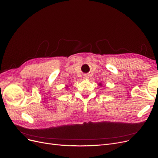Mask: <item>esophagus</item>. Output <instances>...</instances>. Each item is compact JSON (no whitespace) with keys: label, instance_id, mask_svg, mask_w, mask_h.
I'll return each instance as SVG.
<instances>
[{"label":"esophagus","instance_id":"esophagus-1","mask_svg":"<svg viewBox=\"0 0 158 158\" xmlns=\"http://www.w3.org/2000/svg\"><path fill=\"white\" fill-rule=\"evenodd\" d=\"M83 79H89V75H87V74H85V75H83Z\"/></svg>","mask_w":158,"mask_h":158}]
</instances>
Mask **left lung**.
Wrapping results in <instances>:
<instances>
[{
  "label": "left lung",
  "instance_id": "8db88e82",
  "mask_svg": "<svg viewBox=\"0 0 158 158\" xmlns=\"http://www.w3.org/2000/svg\"><path fill=\"white\" fill-rule=\"evenodd\" d=\"M98 85H99V86H102V84L101 83H99Z\"/></svg>",
  "mask_w": 158,
  "mask_h": 158
}]
</instances>
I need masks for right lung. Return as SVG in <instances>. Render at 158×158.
<instances>
[{
  "instance_id": "obj_1",
  "label": "right lung",
  "mask_w": 158,
  "mask_h": 158,
  "mask_svg": "<svg viewBox=\"0 0 158 158\" xmlns=\"http://www.w3.org/2000/svg\"><path fill=\"white\" fill-rule=\"evenodd\" d=\"M66 87H67V85H66Z\"/></svg>"
}]
</instances>
